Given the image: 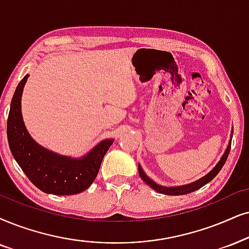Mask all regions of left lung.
I'll return each instance as SVG.
<instances>
[{"instance_id": "1", "label": "left lung", "mask_w": 249, "mask_h": 249, "mask_svg": "<svg viewBox=\"0 0 249 249\" xmlns=\"http://www.w3.org/2000/svg\"><path fill=\"white\" fill-rule=\"evenodd\" d=\"M230 149H231V141H230V142H229V146H228V148H226L225 153L223 154L222 159L219 160V162L217 163L216 166L212 170V171L208 172V174H207L206 176H203L202 178L197 179V180L191 182V184L182 185V186L165 187V186H161V185L156 184V182L153 181L149 177H147V175L144 174L143 170L141 169V165L140 164H139V175H140L141 179H142V180L146 182L148 186H150V187L153 188V190H155L156 192H159V193H162V194H165V195H184V194H188V193H192V192L199 190V188L204 186V185H206V184H208L209 181H212L213 179L216 177L217 174H218V172L221 171V169L223 168V165L225 164L226 160H228Z\"/></svg>"}]
</instances>
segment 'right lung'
<instances>
[{"mask_svg": "<svg viewBox=\"0 0 249 249\" xmlns=\"http://www.w3.org/2000/svg\"><path fill=\"white\" fill-rule=\"evenodd\" d=\"M27 78L28 74L16 88L9 111L7 134L12 155L27 178L45 193H81L95 180L103 157L114 140L101 141L80 159L58 155L37 144L28 134L21 116V94Z\"/></svg>", "mask_w": 249, "mask_h": 249, "instance_id": "right-lung-1", "label": "right lung"}]
</instances>
